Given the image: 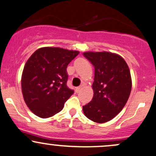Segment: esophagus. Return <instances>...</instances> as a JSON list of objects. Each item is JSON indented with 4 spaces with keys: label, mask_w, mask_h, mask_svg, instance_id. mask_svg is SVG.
I'll list each match as a JSON object with an SVG mask.
<instances>
[{
    "label": "esophagus",
    "mask_w": 156,
    "mask_h": 156,
    "mask_svg": "<svg viewBox=\"0 0 156 156\" xmlns=\"http://www.w3.org/2000/svg\"><path fill=\"white\" fill-rule=\"evenodd\" d=\"M81 87H76V88H75V92H76V93H78V92L81 91Z\"/></svg>",
    "instance_id": "obj_1"
}]
</instances>
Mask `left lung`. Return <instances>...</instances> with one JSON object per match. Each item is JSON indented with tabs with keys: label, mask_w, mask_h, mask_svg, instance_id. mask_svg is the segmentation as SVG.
Segmentation results:
<instances>
[{
	"label": "left lung",
	"mask_w": 156,
	"mask_h": 156,
	"mask_svg": "<svg viewBox=\"0 0 156 156\" xmlns=\"http://www.w3.org/2000/svg\"><path fill=\"white\" fill-rule=\"evenodd\" d=\"M83 56L95 68L92 101L83 106L89 119L105 123L122 110L132 89L129 69L124 58L108 52L83 53Z\"/></svg>",
	"instance_id": "8db88e82"
}]
</instances>
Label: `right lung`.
Returning <instances> with one entry per match:
<instances>
[{
    "label": "right lung",
    "mask_w": 156,
    "mask_h": 156,
    "mask_svg": "<svg viewBox=\"0 0 156 156\" xmlns=\"http://www.w3.org/2000/svg\"><path fill=\"white\" fill-rule=\"evenodd\" d=\"M78 54V51L59 47H43L28 59L21 88L26 104L34 114L47 119L62 110L74 93L66 86V67Z\"/></svg>",
    "instance_id": "1"
}]
</instances>
